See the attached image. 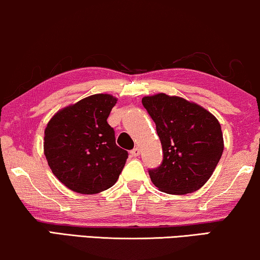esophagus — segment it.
<instances>
[{"instance_id": "34e87169", "label": "esophagus", "mask_w": 260, "mask_h": 260, "mask_svg": "<svg viewBox=\"0 0 260 260\" xmlns=\"http://www.w3.org/2000/svg\"><path fill=\"white\" fill-rule=\"evenodd\" d=\"M131 154H132V156H139V155H140V148H139V147L133 148L131 151Z\"/></svg>"}]
</instances>
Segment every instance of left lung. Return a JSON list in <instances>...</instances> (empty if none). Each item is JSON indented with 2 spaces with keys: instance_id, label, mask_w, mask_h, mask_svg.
Segmentation results:
<instances>
[{
  "instance_id": "1",
  "label": "left lung",
  "mask_w": 260,
  "mask_h": 260,
  "mask_svg": "<svg viewBox=\"0 0 260 260\" xmlns=\"http://www.w3.org/2000/svg\"><path fill=\"white\" fill-rule=\"evenodd\" d=\"M162 146L161 165L149 170L153 184L170 194H187L206 184L224 151L220 123L207 109L180 96L142 98Z\"/></svg>"
}]
</instances>
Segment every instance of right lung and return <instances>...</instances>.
Returning a JSON list of instances; mask_svg holds the SVG:
<instances>
[{"mask_svg": "<svg viewBox=\"0 0 260 260\" xmlns=\"http://www.w3.org/2000/svg\"><path fill=\"white\" fill-rule=\"evenodd\" d=\"M118 99L94 94L58 111L45 129L43 151L53 174L72 191L95 194L119 179L128 153L115 144L107 118Z\"/></svg>", "mask_w": 260, "mask_h": 260, "instance_id": "1", "label": "right lung"}]
</instances>
